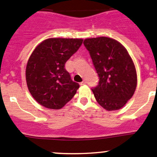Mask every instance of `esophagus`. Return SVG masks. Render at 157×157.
<instances>
[{
    "label": "esophagus",
    "mask_w": 157,
    "mask_h": 157,
    "mask_svg": "<svg viewBox=\"0 0 157 157\" xmlns=\"http://www.w3.org/2000/svg\"><path fill=\"white\" fill-rule=\"evenodd\" d=\"M86 81H82L81 83H80V85H81V86H84V85H86Z\"/></svg>",
    "instance_id": "1"
}]
</instances>
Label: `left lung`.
<instances>
[{
	"instance_id": "obj_1",
	"label": "left lung",
	"mask_w": 157,
	"mask_h": 157,
	"mask_svg": "<svg viewBox=\"0 0 157 157\" xmlns=\"http://www.w3.org/2000/svg\"><path fill=\"white\" fill-rule=\"evenodd\" d=\"M84 45L99 77L98 86L92 89L95 99L108 111L119 109L132 98L137 84L135 65L127 50L107 37L87 38Z\"/></svg>"
}]
</instances>
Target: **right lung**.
Masks as SVG:
<instances>
[{
	"label": "right lung",
	"mask_w": 157,
	"mask_h": 157,
	"mask_svg": "<svg viewBox=\"0 0 157 157\" xmlns=\"http://www.w3.org/2000/svg\"><path fill=\"white\" fill-rule=\"evenodd\" d=\"M82 41L78 38H48L30 56L27 85L33 98L44 107L62 109L75 95L79 84L72 81L65 65Z\"/></svg>",
	"instance_id": "add662e5"
}]
</instances>
